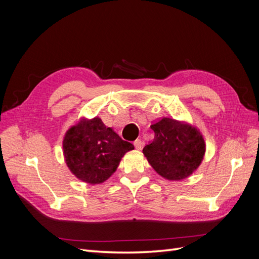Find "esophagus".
Segmentation results:
<instances>
[{
	"label": "esophagus",
	"mask_w": 259,
	"mask_h": 259,
	"mask_svg": "<svg viewBox=\"0 0 259 259\" xmlns=\"http://www.w3.org/2000/svg\"><path fill=\"white\" fill-rule=\"evenodd\" d=\"M143 142L140 139H137V140H135L134 142V146H135V148L137 149V150H142L143 149Z\"/></svg>",
	"instance_id": "1"
}]
</instances>
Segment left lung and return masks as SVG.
<instances>
[{"mask_svg": "<svg viewBox=\"0 0 259 259\" xmlns=\"http://www.w3.org/2000/svg\"><path fill=\"white\" fill-rule=\"evenodd\" d=\"M150 127L154 138L143 153L164 179L179 182L191 176L204 159L206 145L200 130L185 120L163 116Z\"/></svg>", "mask_w": 259, "mask_h": 259, "instance_id": "8db88e82", "label": "left lung"}]
</instances>
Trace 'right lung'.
<instances>
[{
  "label": "right lung",
  "instance_id": "right-lung-1",
  "mask_svg": "<svg viewBox=\"0 0 259 259\" xmlns=\"http://www.w3.org/2000/svg\"><path fill=\"white\" fill-rule=\"evenodd\" d=\"M62 150L66 165L77 179L100 185L111 177L134 146L106 126L100 117L82 116L66 132Z\"/></svg>",
  "mask_w": 259,
  "mask_h": 259
}]
</instances>
